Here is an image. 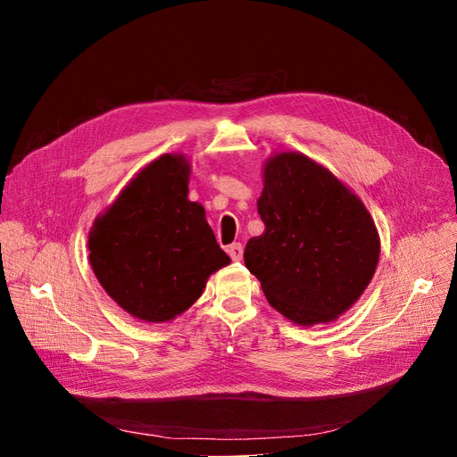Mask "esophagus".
I'll return each mask as SVG.
<instances>
[{"mask_svg": "<svg viewBox=\"0 0 457 457\" xmlns=\"http://www.w3.org/2000/svg\"><path fill=\"white\" fill-rule=\"evenodd\" d=\"M243 252H245V248H243L241 243H233V245L228 246V253H229V257L233 261H241L243 259Z\"/></svg>", "mask_w": 457, "mask_h": 457, "instance_id": "obj_1", "label": "esophagus"}]
</instances>
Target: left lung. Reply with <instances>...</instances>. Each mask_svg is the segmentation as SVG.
Listing matches in <instances>:
<instances>
[{
  "mask_svg": "<svg viewBox=\"0 0 457 457\" xmlns=\"http://www.w3.org/2000/svg\"><path fill=\"white\" fill-rule=\"evenodd\" d=\"M257 212L265 231L245 250L269 303L298 326L343 315L369 287L379 235L363 202L328 168L279 152L262 168Z\"/></svg>",
  "mask_w": 457,
  "mask_h": 457,
  "instance_id": "8db88e82",
  "label": "left lung"
}]
</instances>
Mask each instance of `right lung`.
Returning a JSON list of instances; mask_svg holds the SVG:
<instances>
[{"mask_svg":"<svg viewBox=\"0 0 457 457\" xmlns=\"http://www.w3.org/2000/svg\"><path fill=\"white\" fill-rule=\"evenodd\" d=\"M188 178L185 155H161L128 183L88 233L96 278L144 322L181 315L202 296L207 278L231 262L205 209L187 198Z\"/></svg>","mask_w":457,"mask_h":457,"instance_id":"right-lung-1","label":"right lung"}]
</instances>
